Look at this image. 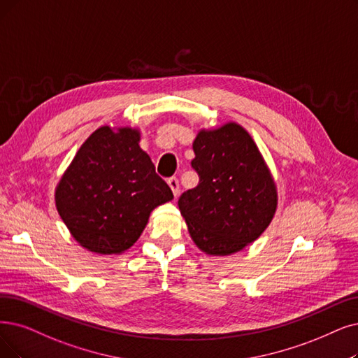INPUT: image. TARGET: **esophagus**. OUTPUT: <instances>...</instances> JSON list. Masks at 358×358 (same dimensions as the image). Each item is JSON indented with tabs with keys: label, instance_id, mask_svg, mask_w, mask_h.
<instances>
[{
	"label": "esophagus",
	"instance_id": "1",
	"mask_svg": "<svg viewBox=\"0 0 358 358\" xmlns=\"http://www.w3.org/2000/svg\"><path fill=\"white\" fill-rule=\"evenodd\" d=\"M167 183H169V187L171 188V191H173V195L175 196H178L179 195V180H178V178H170L169 180H167Z\"/></svg>",
	"mask_w": 358,
	"mask_h": 358
}]
</instances>
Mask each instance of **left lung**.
<instances>
[{"label": "left lung", "mask_w": 358, "mask_h": 358, "mask_svg": "<svg viewBox=\"0 0 358 358\" xmlns=\"http://www.w3.org/2000/svg\"><path fill=\"white\" fill-rule=\"evenodd\" d=\"M191 162L199 182L179 196V210L196 247L210 255L245 248L270 224L276 185L250 134L238 123L199 131Z\"/></svg>", "instance_id": "1"}]
</instances>
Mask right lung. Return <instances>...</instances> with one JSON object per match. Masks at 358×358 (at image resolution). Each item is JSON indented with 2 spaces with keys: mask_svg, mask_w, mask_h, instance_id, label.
<instances>
[{
  "mask_svg": "<svg viewBox=\"0 0 358 358\" xmlns=\"http://www.w3.org/2000/svg\"><path fill=\"white\" fill-rule=\"evenodd\" d=\"M139 139L132 127H99L57 185V211L83 248L126 251L145 229L150 213L173 198Z\"/></svg>",
  "mask_w": 358,
  "mask_h": 358,
  "instance_id": "obj_1",
  "label": "right lung"
}]
</instances>
